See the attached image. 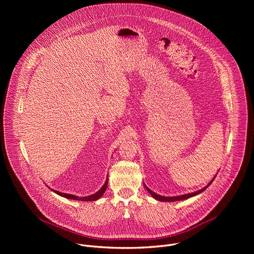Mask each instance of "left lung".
<instances>
[{
	"label": "left lung",
	"mask_w": 254,
	"mask_h": 254,
	"mask_svg": "<svg viewBox=\"0 0 254 254\" xmlns=\"http://www.w3.org/2000/svg\"><path fill=\"white\" fill-rule=\"evenodd\" d=\"M214 179H215V177L210 181V182L208 183V185L206 186V187H204L203 189H201V190H198V191H196V192H193V193H189V194H185V195H181V196H173V197H166V196H161V195H159V194H157V193H155V192H153L151 189H149L146 185H143L144 186V188L147 189V191L150 193V195L153 197V198H155L156 200H158V201H163V202H174V201H181V200H186V199H189V198H191V197H194V196H196V195H199L200 193H202L203 191H205L210 185H211V183L213 182L214 181Z\"/></svg>",
	"instance_id": "1"
}]
</instances>
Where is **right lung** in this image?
Instances as JSON below:
<instances>
[{
    "label": "right lung",
    "mask_w": 254,
    "mask_h": 254,
    "mask_svg": "<svg viewBox=\"0 0 254 254\" xmlns=\"http://www.w3.org/2000/svg\"><path fill=\"white\" fill-rule=\"evenodd\" d=\"M107 182H108V177L106 178L105 180V183L104 185L94 194L92 195H89V196H85V197H78V196H75V195H72V194H66V193H62V192H59V191H56V190H53L51 189L54 193H56L57 195H60L61 197H64V198H67V199H72V200H78V201H96L98 200L102 195L103 193L105 192L106 188H107Z\"/></svg>",
    "instance_id": "1"
}]
</instances>
